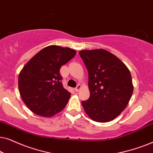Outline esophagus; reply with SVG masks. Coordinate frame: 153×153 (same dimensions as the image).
<instances>
[{
    "instance_id": "esophagus-1",
    "label": "esophagus",
    "mask_w": 153,
    "mask_h": 153,
    "mask_svg": "<svg viewBox=\"0 0 153 153\" xmlns=\"http://www.w3.org/2000/svg\"><path fill=\"white\" fill-rule=\"evenodd\" d=\"M81 88V85L80 84H78V85H77V86L75 88L74 90H75V91H76V92H79V91H80Z\"/></svg>"
}]
</instances>
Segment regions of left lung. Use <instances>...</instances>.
<instances>
[{"mask_svg": "<svg viewBox=\"0 0 153 153\" xmlns=\"http://www.w3.org/2000/svg\"><path fill=\"white\" fill-rule=\"evenodd\" d=\"M88 72L90 97L82 101L92 120H114L126 108L133 93L131 74L121 60L104 49L79 51Z\"/></svg>", "mask_w": 153, "mask_h": 153, "instance_id": "left-lung-1", "label": "left lung"}]
</instances>
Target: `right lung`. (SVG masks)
Returning <instances> with one entry per match:
<instances>
[{
	"label": "right lung",
	"instance_id": "add662e5",
	"mask_svg": "<svg viewBox=\"0 0 153 153\" xmlns=\"http://www.w3.org/2000/svg\"><path fill=\"white\" fill-rule=\"evenodd\" d=\"M75 50L51 45L31 58L19 75V89L30 111L51 117L63 109L71 93L63 88L60 69L74 57Z\"/></svg>",
	"mask_w": 153,
	"mask_h": 153
}]
</instances>
